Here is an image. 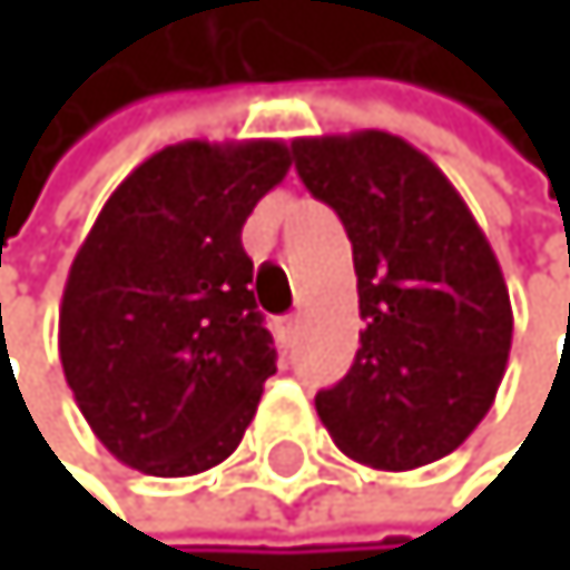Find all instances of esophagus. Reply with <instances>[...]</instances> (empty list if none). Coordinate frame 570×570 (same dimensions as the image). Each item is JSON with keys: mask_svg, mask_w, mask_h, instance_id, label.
<instances>
[{"mask_svg": "<svg viewBox=\"0 0 570 570\" xmlns=\"http://www.w3.org/2000/svg\"><path fill=\"white\" fill-rule=\"evenodd\" d=\"M278 332H282L285 342H288V338H296V332H299V314H285V317L278 321Z\"/></svg>", "mask_w": 570, "mask_h": 570, "instance_id": "1", "label": "esophagus"}]
</instances>
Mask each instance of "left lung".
I'll use <instances>...</instances> for the list:
<instances>
[{"instance_id": "left-lung-1", "label": "left lung", "mask_w": 570, "mask_h": 570, "mask_svg": "<svg viewBox=\"0 0 570 570\" xmlns=\"http://www.w3.org/2000/svg\"><path fill=\"white\" fill-rule=\"evenodd\" d=\"M303 185L353 242L360 350L317 414L356 464L414 471L453 453L503 382L514 314L497 253L429 156L389 131L292 141Z\"/></svg>"}]
</instances>
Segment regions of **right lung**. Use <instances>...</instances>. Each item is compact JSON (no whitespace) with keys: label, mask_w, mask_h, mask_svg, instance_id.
<instances>
[{"label":"right lung","mask_w":570,"mask_h":570,"mask_svg":"<svg viewBox=\"0 0 570 570\" xmlns=\"http://www.w3.org/2000/svg\"><path fill=\"white\" fill-rule=\"evenodd\" d=\"M292 167L278 138L178 141L138 164L73 256L60 360L120 464L185 479L228 460L274 364L242 224Z\"/></svg>","instance_id":"right-lung-1"}]
</instances>
